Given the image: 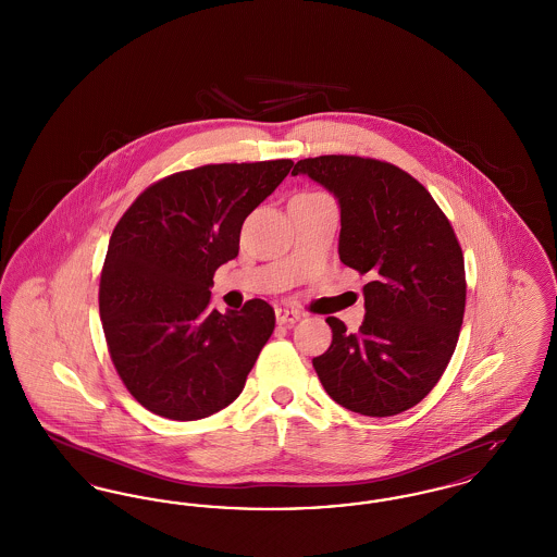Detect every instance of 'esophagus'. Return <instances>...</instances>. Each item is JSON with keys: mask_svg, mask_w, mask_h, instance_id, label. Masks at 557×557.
I'll return each mask as SVG.
<instances>
[{"mask_svg": "<svg viewBox=\"0 0 557 557\" xmlns=\"http://www.w3.org/2000/svg\"><path fill=\"white\" fill-rule=\"evenodd\" d=\"M275 318H277V323L288 325V323L298 321L300 313H298V311H290V309H277V311H275Z\"/></svg>", "mask_w": 557, "mask_h": 557, "instance_id": "esophagus-1", "label": "esophagus"}]
</instances>
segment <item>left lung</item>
Instances as JSON below:
<instances>
[{"label": "left lung", "instance_id": "8db88e82", "mask_svg": "<svg viewBox=\"0 0 557 557\" xmlns=\"http://www.w3.org/2000/svg\"><path fill=\"white\" fill-rule=\"evenodd\" d=\"M341 205V261L370 275L366 321L346 332L327 318L332 345L313 359L325 393L346 409L388 418L436 386L466 311L463 252L447 214L407 171L384 160L327 154L298 160Z\"/></svg>", "mask_w": 557, "mask_h": 557}]
</instances>
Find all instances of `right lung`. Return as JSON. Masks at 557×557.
Segmentation results:
<instances>
[{
	"label": "right lung",
	"instance_id": "right-lung-1",
	"mask_svg": "<svg viewBox=\"0 0 557 557\" xmlns=\"http://www.w3.org/2000/svg\"><path fill=\"white\" fill-rule=\"evenodd\" d=\"M290 159L223 162L166 175L119 219L100 275L112 366L132 397L191 422L238 398L275 327L273 307L211 309L214 271L238 257L244 219L290 173Z\"/></svg>",
	"mask_w": 557,
	"mask_h": 557
}]
</instances>
